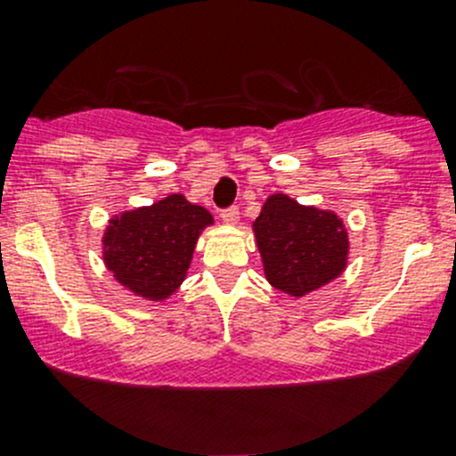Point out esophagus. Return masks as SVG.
Listing matches in <instances>:
<instances>
[{
    "instance_id": "1",
    "label": "esophagus",
    "mask_w": 456,
    "mask_h": 456,
    "mask_svg": "<svg viewBox=\"0 0 456 456\" xmlns=\"http://www.w3.org/2000/svg\"><path fill=\"white\" fill-rule=\"evenodd\" d=\"M220 218H223V223L227 224V227H236L238 220H240V211H238L236 207H232V209L223 211V214H220Z\"/></svg>"
}]
</instances>
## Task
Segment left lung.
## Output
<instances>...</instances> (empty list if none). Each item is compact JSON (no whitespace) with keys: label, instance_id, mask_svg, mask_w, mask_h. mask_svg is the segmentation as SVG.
I'll return each instance as SVG.
<instances>
[{"label":"left lung","instance_id":"obj_1","mask_svg":"<svg viewBox=\"0 0 456 456\" xmlns=\"http://www.w3.org/2000/svg\"><path fill=\"white\" fill-rule=\"evenodd\" d=\"M266 282L293 300L311 296L346 271V223L333 209L302 205L275 191L251 224Z\"/></svg>","mask_w":456,"mask_h":456}]
</instances>
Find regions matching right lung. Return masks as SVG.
Returning a JSON list of instances; mask_svg holds the SVG:
<instances>
[{
    "mask_svg": "<svg viewBox=\"0 0 456 456\" xmlns=\"http://www.w3.org/2000/svg\"><path fill=\"white\" fill-rule=\"evenodd\" d=\"M214 224L205 207L183 194L114 214L101 236L105 269L132 296L165 302L181 289L200 233Z\"/></svg>",
    "mask_w": 456,
    "mask_h": 456,
    "instance_id": "obj_1",
    "label": "right lung"
}]
</instances>
